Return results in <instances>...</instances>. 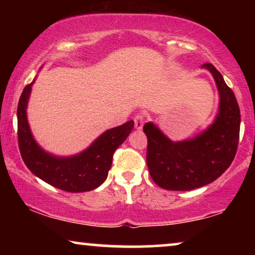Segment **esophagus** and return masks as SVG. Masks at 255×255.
I'll return each instance as SVG.
<instances>
[{
    "label": "esophagus",
    "instance_id": "obj_1",
    "mask_svg": "<svg viewBox=\"0 0 255 255\" xmlns=\"http://www.w3.org/2000/svg\"><path fill=\"white\" fill-rule=\"evenodd\" d=\"M142 125H144V116L141 114H138L134 116V128L137 130H141Z\"/></svg>",
    "mask_w": 255,
    "mask_h": 255
}]
</instances>
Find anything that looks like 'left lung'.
<instances>
[{"mask_svg": "<svg viewBox=\"0 0 255 255\" xmlns=\"http://www.w3.org/2000/svg\"><path fill=\"white\" fill-rule=\"evenodd\" d=\"M219 92L214 123L193 139L172 141L153 123L142 128L147 137L146 162L153 181L167 190H191L218 179L235 159L239 142L240 110L232 89L214 65L204 64Z\"/></svg>", "mask_w": 255, "mask_h": 255, "instance_id": "1", "label": "left lung"}]
</instances>
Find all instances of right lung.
<instances>
[{"label": "right lung", "instance_id": "add662e5", "mask_svg": "<svg viewBox=\"0 0 255 255\" xmlns=\"http://www.w3.org/2000/svg\"><path fill=\"white\" fill-rule=\"evenodd\" d=\"M33 83L34 80L24 88L17 107V134L24 163L34 175L64 191L83 193L100 187L111 168L114 152L131 133L133 121L107 130L79 154L68 158L52 155L37 144L27 123L26 107Z\"/></svg>", "mask_w": 255, "mask_h": 255}]
</instances>
